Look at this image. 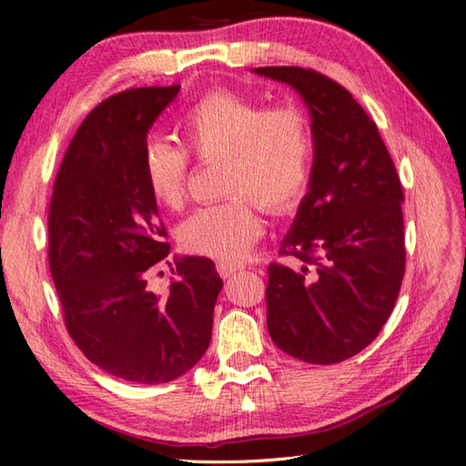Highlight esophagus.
<instances>
[{
  "instance_id": "1",
  "label": "esophagus",
  "mask_w": 466,
  "mask_h": 466,
  "mask_svg": "<svg viewBox=\"0 0 466 466\" xmlns=\"http://www.w3.org/2000/svg\"><path fill=\"white\" fill-rule=\"evenodd\" d=\"M238 270H241V266L238 264H233V262H218V272L221 278H231L235 276Z\"/></svg>"
}]
</instances>
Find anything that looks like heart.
I'll return each instance as SVG.
<instances>
[{
	"label": "heart",
	"instance_id": "b5f03b06",
	"mask_svg": "<svg viewBox=\"0 0 466 466\" xmlns=\"http://www.w3.org/2000/svg\"><path fill=\"white\" fill-rule=\"evenodd\" d=\"M187 149L202 161H223V192L231 198L202 206L178 228L182 248L218 260H238L262 235L257 201L274 214L301 202L311 178L313 132L305 112L262 103L233 91L196 101L180 120ZM187 149L149 142L144 177L153 200L180 209L187 198Z\"/></svg>",
	"mask_w": 466,
	"mask_h": 466
}]
</instances>
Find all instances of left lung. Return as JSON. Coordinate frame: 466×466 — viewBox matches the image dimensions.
<instances>
[{"label":"left lung","mask_w":466,"mask_h":466,"mask_svg":"<svg viewBox=\"0 0 466 466\" xmlns=\"http://www.w3.org/2000/svg\"><path fill=\"white\" fill-rule=\"evenodd\" d=\"M309 110L313 167L281 255L268 266L266 324L274 344L307 363L356 356L383 329L404 276L402 187L375 122L336 81L303 67H255Z\"/></svg>","instance_id":"obj_1"}]
</instances>
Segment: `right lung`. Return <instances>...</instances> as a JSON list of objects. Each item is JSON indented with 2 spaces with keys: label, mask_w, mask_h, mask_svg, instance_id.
<instances>
[{
  "label": "right lung",
  "mask_w": 466,
  "mask_h": 466,
  "mask_svg": "<svg viewBox=\"0 0 466 466\" xmlns=\"http://www.w3.org/2000/svg\"><path fill=\"white\" fill-rule=\"evenodd\" d=\"M178 91L130 89L95 106L64 155L48 211L50 272L69 336L96 368L139 385L168 383L200 361L223 288L204 257H175L165 293L147 284L171 245L144 149Z\"/></svg>",
  "instance_id": "right-lung-1"
}]
</instances>
